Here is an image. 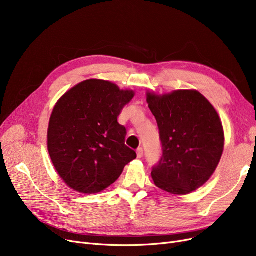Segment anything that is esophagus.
I'll return each instance as SVG.
<instances>
[{
  "label": "esophagus",
  "mask_w": 256,
  "mask_h": 256,
  "mask_svg": "<svg viewBox=\"0 0 256 256\" xmlns=\"http://www.w3.org/2000/svg\"><path fill=\"white\" fill-rule=\"evenodd\" d=\"M142 156H143V148H141V147H140V148L137 150V158H141Z\"/></svg>",
  "instance_id": "34e87169"
}]
</instances>
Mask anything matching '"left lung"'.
I'll use <instances>...</instances> for the list:
<instances>
[{
    "label": "left lung",
    "mask_w": 256,
    "mask_h": 256,
    "mask_svg": "<svg viewBox=\"0 0 256 256\" xmlns=\"http://www.w3.org/2000/svg\"><path fill=\"white\" fill-rule=\"evenodd\" d=\"M156 119L163 156L152 171L154 184L172 195L202 186L216 171L224 150L222 121L214 106L194 89L146 92Z\"/></svg>",
    "instance_id": "left-lung-1"
}]
</instances>
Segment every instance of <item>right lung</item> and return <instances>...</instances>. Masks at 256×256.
Masks as SVG:
<instances>
[{"label":"right lung","instance_id":"1","mask_svg":"<svg viewBox=\"0 0 256 256\" xmlns=\"http://www.w3.org/2000/svg\"><path fill=\"white\" fill-rule=\"evenodd\" d=\"M135 91L90 78L65 92L54 106L48 150L61 180L82 194L102 192L137 154L124 144L126 130L117 121Z\"/></svg>","mask_w":256,"mask_h":256}]
</instances>
